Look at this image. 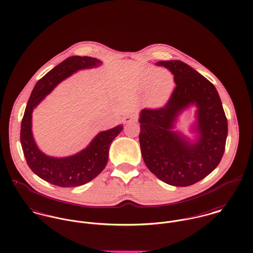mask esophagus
<instances>
[{
    "instance_id": "obj_1",
    "label": "esophagus",
    "mask_w": 253,
    "mask_h": 253,
    "mask_svg": "<svg viewBox=\"0 0 253 253\" xmlns=\"http://www.w3.org/2000/svg\"><path fill=\"white\" fill-rule=\"evenodd\" d=\"M137 121V116L133 113H128L124 117V123L128 124L131 122H136Z\"/></svg>"
}]
</instances>
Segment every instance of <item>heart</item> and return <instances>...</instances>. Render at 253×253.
Listing matches in <instances>:
<instances>
[{"instance_id": "obj_1", "label": "heart", "mask_w": 253, "mask_h": 253, "mask_svg": "<svg viewBox=\"0 0 253 253\" xmlns=\"http://www.w3.org/2000/svg\"><path fill=\"white\" fill-rule=\"evenodd\" d=\"M174 78L172 74L159 68H150L145 72L142 80L144 88L149 91V99L153 106H163L169 98L174 88Z\"/></svg>"}]
</instances>
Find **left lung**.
Listing matches in <instances>:
<instances>
[{"label":"left lung","mask_w":253,"mask_h":253,"mask_svg":"<svg viewBox=\"0 0 253 253\" xmlns=\"http://www.w3.org/2000/svg\"><path fill=\"white\" fill-rule=\"evenodd\" d=\"M173 74L176 84L161 108L140 113L139 142L145 165L160 180L186 187L207 177L219 165L228 134V122L215 86L203 75L179 60L159 61ZM198 108L191 144L171 129L178 114L189 105Z\"/></svg>","instance_id":"obj_1"}]
</instances>
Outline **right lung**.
<instances>
[{
  "instance_id": "right-lung-1",
  "label": "right lung",
  "mask_w": 253,
  "mask_h": 253,
  "mask_svg": "<svg viewBox=\"0 0 253 253\" xmlns=\"http://www.w3.org/2000/svg\"><path fill=\"white\" fill-rule=\"evenodd\" d=\"M102 62L88 56H71L46 73L37 83L25 109L20 129V142L28 167L40 178L59 187H77L94 179L105 168L112 141L120 134L122 125L99 132L85 149L66 157L53 158L39 150L32 134L33 109L61 81L81 69L97 67Z\"/></svg>"
}]
</instances>
